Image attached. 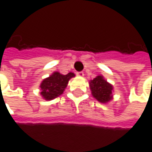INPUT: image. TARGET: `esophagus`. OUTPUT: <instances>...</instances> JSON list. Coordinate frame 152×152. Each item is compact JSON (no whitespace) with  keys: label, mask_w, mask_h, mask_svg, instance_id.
Returning a JSON list of instances; mask_svg holds the SVG:
<instances>
[{"label":"esophagus","mask_w":152,"mask_h":152,"mask_svg":"<svg viewBox=\"0 0 152 152\" xmlns=\"http://www.w3.org/2000/svg\"><path fill=\"white\" fill-rule=\"evenodd\" d=\"M76 75L78 76H80V77H82V76H84V73L82 72H76Z\"/></svg>","instance_id":"obj_1"}]
</instances>
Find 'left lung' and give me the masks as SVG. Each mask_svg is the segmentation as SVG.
I'll list each match as a JSON object with an SVG mask.
<instances>
[{"instance_id":"1","label":"left lung","mask_w":152,"mask_h":152,"mask_svg":"<svg viewBox=\"0 0 152 152\" xmlns=\"http://www.w3.org/2000/svg\"><path fill=\"white\" fill-rule=\"evenodd\" d=\"M91 94L98 102L107 103L112 99V85L107 82L102 76H97L89 82Z\"/></svg>"}]
</instances>
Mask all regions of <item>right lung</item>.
Wrapping results in <instances>:
<instances>
[{
	"label": "right lung",
	"mask_w": 152,
	"mask_h": 152,
	"mask_svg": "<svg viewBox=\"0 0 152 152\" xmlns=\"http://www.w3.org/2000/svg\"><path fill=\"white\" fill-rule=\"evenodd\" d=\"M74 76L75 74L72 72H69L66 75H62L57 72H54L49 77L42 80L40 85L41 96L46 101L58 97L64 92L69 80Z\"/></svg>",
	"instance_id": "add662e5"
}]
</instances>
